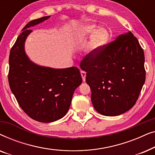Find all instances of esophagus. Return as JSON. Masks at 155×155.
I'll return each instance as SVG.
<instances>
[{"mask_svg": "<svg viewBox=\"0 0 155 155\" xmlns=\"http://www.w3.org/2000/svg\"><path fill=\"white\" fill-rule=\"evenodd\" d=\"M80 74H81V76H82V80H83V82H85V78H86V72L84 71H81L80 72Z\"/></svg>", "mask_w": 155, "mask_h": 155, "instance_id": "34e87169", "label": "esophagus"}]
</instances>
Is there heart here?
<instances>
[{
  "instance_id": "heart-1",
  "label": "heart",
  "mask_w": 155,
  "mask_h": 155,
  "mask_svg": "<svg viewBox=\"0 0 155 155\" xmlns=\"http://www.w3.org/2000/svg\"><path fill=\"white\" fill-rule=\"evenodd\" d=\"M91 35L89 42V53L94 54L103 47L109 41L110 35L109 31L104 27H99L94 24L82 25L77 33L78 39H85Z\"/></svg>"
}]
</instances>
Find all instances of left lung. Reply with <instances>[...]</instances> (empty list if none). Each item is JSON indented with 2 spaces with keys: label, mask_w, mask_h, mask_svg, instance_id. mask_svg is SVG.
I'll list each match as a JSON object with an SVG mask.
<instances>
[{
  "label": "left lung",
  "mask_w": 155,
  "mask_h": 155,
  "mask_svg": "<svg viewBox=\"0 0 155 155\" xmlns=\"http://www.w3.org/2000/svg\"><path fill=\"white\" fill-rule=\"evenodd\" d=\"M144 63L143 49L130 31L84 57L80 66L98 113L118 116L135 105L145 81Z\"/></svg>",
  "instance_id": "obj_1"
}]
</instances>
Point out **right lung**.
<instances>
[{"label":"right lung","mask_w":155,"mask_h":155,"mask_svg":"<svg viewBox=\"0 0 155 155\" xmlns=\"http://www.w3.org/2000/svg\"><path fill=\"white\" fill-rule=\"evenodd\" d=\"M49 18L45 16L27 23L9 56L10 90L23 111L42 123L56 121L67 114L74 91L82 82L77 67L59 69L41 66L27 56L25 43L32 31L29 28Z\"/></svg>","instance_id":"right-lung-1"}]
</instances>
